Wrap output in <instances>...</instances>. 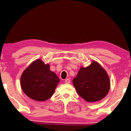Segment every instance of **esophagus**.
I'll use <instances>...</instances> for the list:
<instances>
[{
	"label": "esophagus",
	"mask_w": 131,
	"mask_h": 131,
	"mask_svg": "<svg viewBox=\"0 0 131 131\" xmlns=\"http://www.w3.org/2000/svg\"><path fill=\"white\" fill-rule=\"evenodd\" d=\"M65 83H67V84L70 83V79H66L65 81Z\"/></svg>",
	"instance_id": "34e87169"
}]
</instances>
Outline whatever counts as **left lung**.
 <instances>
[{"label": "left lung", "mask_w": 131, "mask_h": 131, "mask_svg": "<svg viewBox=\"0 0 131 131\" xmlns=\"http://www.w3.org/2000/svg\"><path fill=\"white\" fill-rule=\"evenodd\" d=\"M77 93L89 102L103 98L110 89V80L106 71L96 62L87 68H81L73 80Z\"/></svg>", "instance_id": "1"}]
</instances>
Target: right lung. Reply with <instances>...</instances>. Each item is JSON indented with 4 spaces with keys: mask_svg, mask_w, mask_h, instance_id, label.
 Segmentation results:
<instances>
[{
    "mask_svg": "<svg viewBox=\"0 0 131 131\" xmlns=\"http://www.w3.org/2000/svg\"><path fill=\"white\" fill-rule=\"evenodd\" d=\"M59 82L56 74L50 70V65L44 64L40 59L31 64L21 77V85L24 93L37 101H46L51 97Z\"/></svg>",
    "mask_w": 131,
    "mask_h": 131,
    "instance_id": "right-lung-1",
    "label": "right lung"
}]
</instances>
